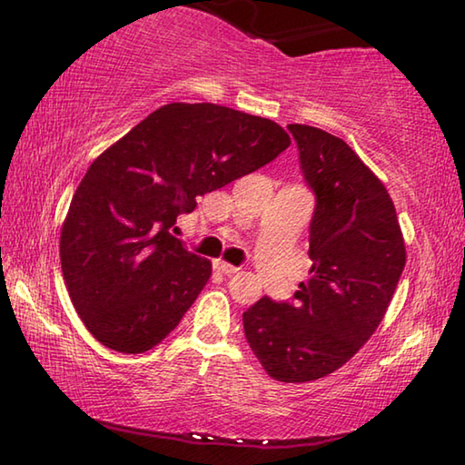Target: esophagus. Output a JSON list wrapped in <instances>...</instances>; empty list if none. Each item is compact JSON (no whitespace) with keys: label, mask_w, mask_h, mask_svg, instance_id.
Listing matches in <instances>:
<instances>
[{"label":"esophagus","mask_w":465,"mask_h":465,"mask_svg":"<svg viewBox=\"0 0 465 465\" xmlns=\"http://www.w3.org/2000/svg\"><path fill=\"white\" fill-rule=\"evenodd\" d=\"M215 271L223 272V274H233V272H238L240 269H238V266L227 264V262H223V261H217V262H215Z\"/></svg>","instance_id":"34e87169"}]
</instances>
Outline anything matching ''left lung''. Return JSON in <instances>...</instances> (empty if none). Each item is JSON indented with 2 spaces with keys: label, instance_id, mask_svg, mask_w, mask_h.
<instances>
[{
  "label": "left lung",
  "instance_id": "1",
  "mask_svg": "<svg viewBox=\"0 0 465 465\" xmlns=\"http://www.w3.org/2000/svg\"><path fill=\"white\" fill-rule=\"evenodd\" d=\"M313 193L310 279L291 299L262 297L243 312V334L272 380L303 383L342 367L363 346L406 264L396 209L359 155L330 133L287 124Z\"/></svg>",
  "mask_w": 465,
  "mask_h": 465
}]
</instances>
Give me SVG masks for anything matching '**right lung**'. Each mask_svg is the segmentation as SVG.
I'll return each mask as SVG.
<instances>
[{
	"label": "right lung",
	"instance_id": "1",
	"mask_svg": "<svg viewBox=\"0 0 465 465\" xmlns=\"http://www.w3.org/2000/svg\"><path fill=\"white\" fill-rule=\"evenodd\" d=\"M289 143L269 119L174 102L94 160L63 223L61 271L98 342L137 355L180 324L207 285L211 262L172 235L178 215Z\"/></svg>",
	"mask_w": 465,
	"mask_h": 465
}]
</instances>
